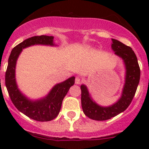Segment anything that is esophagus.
I'll use <instances>...</instances> for the list:
<instances>
[{
  "mask_svg": "<svg viewBox=\"0 0 149 149\" xmlns=\"http://www.w3.org/2000/svg\"><path fill=\"white\" fill-rule=\"evenodd\" d=\"M81 79H79V77H76V80H75V84H81Z\"/></svg>",
  "mask_w": 149,
  "mask_h": 149,
  "instance_id": "esophagus-1",
  "label": "esophagus"
}]
</instances>
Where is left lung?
<instances>
[{"mask_svg": "<svg viewBox=\"0 0 149 149\" xmlns=\"http://www.w3.org/2000/svg\"><path fill=\"white\" fill-rule=\"evenodd\" d=\"M111 47L115 55L120 58L124 63L125 83L120 97L109 106L98 104L92 99L86 86L81 85L83 112L88 118L94 120H106L124 112L131 103L139 84L141 70L137 57L132 48L115 39H112Z\"/></svg>", "mask_w": 149, "mask_h": 149, "instance_id": "left-lung-1", "label": "left lung"}]
</instances>
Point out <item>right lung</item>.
Segmentation results:
<instances>
[{
    "label": "right lung",
    "mask_w": 149,
    "mask_h": 149,
    "mask_svg": "<svg viewBox=\"0 0 149 149\" xmlns=\"http://www.w3.org/2000/svg\"><path fill=\"white\" fill-rule=\"evenodd\" d=\"M57 46L52 36H34L24 40L13 48L8 58L6 72V86L14 106L31 119L40 122L50 121L55 119L61 111L63 100L69 88L75 83L72 76L64 81L55 84L46 96L37 100H31L19 88L16 79V65L17 60L24 48L33 45Z\"/></svg>",
    "instance_id": "obj_1"
}]
</instances>
